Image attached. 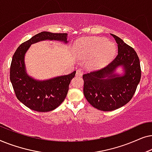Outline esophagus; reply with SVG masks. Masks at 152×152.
I'll list each match as a JSON object with an SVG mask.
<instances>
[{
    "label": "esophagus",
    "mask_w": 152,
    "mask_h": 152,
    "mask_svg": "<svg viewBox=\"0 0 152 152\" xmlns=\"http://www.w3.org/2000/svg\"><path fill=\"white\" fill-rule=\"evenodd\" d=\"M82 75H83V72L82 71V70L79 69V70H77V72H76V75L77 76L81 77V76H82Z\"/></svg>",
    "instance_id": "34e87169"
}]
</instances>
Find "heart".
<instances>
[{
  "instance_id": "heart-1",
  "label": "heart",
  "mask_w": 152,
  "mask_h": 152,
  "mask_svg": "<svg viewBox=\"0 0 152 152\" xmlns=\"http://www.w3.org/2000/svg\"><path fill=\"white\" fill-rule=\"evenodd\" d=\"M73 49L77 57L90 59L88 66L92 70H99L107 66L113 59L116 52L113 43L96 37L79 39L75 43Z\"/></svg>"
}]
</instances>
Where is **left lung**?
I'll list each match as a JSON object with an SVG mask.
<instances>
[{"label":"left lung","mask_w":152,"mask_h":152,"mask_svg":"<svg viewBox=\"0 0 152 152\" xmlns=\"http://www.w3.org/2000/svg\"><path fill=\"white\" fill-rule=\"evenodd\" d=\"M118 54L107 67L83 75L84 94L93 107L111 111L123 107L132 99L140 81L139 58L134 48L114 34ZM122 68L121 74L116 72Z\"/></svg>","instance_id":"obj_1"}]
</instances>
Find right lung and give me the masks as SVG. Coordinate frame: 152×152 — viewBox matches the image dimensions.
Instances as JSON below:
<instances>
[{
    "label": "right lung",
    "mask_w": 152,
    "mask_h": 152,
    "mask_svg": "<svg viewBox=\"0 0 152 152\" xmlns=\"http://www.w3.org/2000/svg\"><path fill=\"white\" fill-rule=\"evenodd\" d=\"M67 33L41 32L23 43L12 57L10 81L16 96L29 109L39 112L53 111L63 102L67 95L70 81L76 71L45 80L29 75L25 64V56L31 45L42 41H58L67 44Z\"/></svg>",
    "instance_id": "right-lung-1"
}]
</instances>
